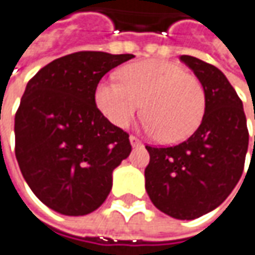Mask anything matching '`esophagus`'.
Segmentation results:
<instances>
[{
	"instance_id": "esophagus-1",
	"label": "esophagus",
	"mask_w": 255,
	"mask_h": 255,
	"mask_svg": "<svg viewBox=\"0 0 255 255\" xmlns=\"http://www.w3.org/2000/svg\"><path fill=\"white\" fill-rule=\"evenodd\" d=\"M129 140H130V145H132L133 147H137V146H140V145H142V142H140V140H139V139H137L136 136H133V134H132V136L129 137Z\"/></svg>"
}]
</instances>
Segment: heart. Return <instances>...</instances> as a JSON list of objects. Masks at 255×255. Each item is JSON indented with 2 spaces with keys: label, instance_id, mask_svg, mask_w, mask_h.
Instances as JSON below:
<instances>
[{
  "label": "heart",
  "instance_id": "1",
  "mask_svg": "<svg viewBox=\"0 0 255 255\" xmlns=\"http://www.w3.org/2000/svg\"><path fill=\"white\" fill-rule=\"evenodd\" d=\"M121 81L97 84V108L113 125L126 128L143 103L145 130L165 143H176L195 132L204 118L207 96L204 84L181 66L146 60L121 70Z\"/></svg>",
  "mask_w": 255,
  "mask_h": 255
}]
</instances>
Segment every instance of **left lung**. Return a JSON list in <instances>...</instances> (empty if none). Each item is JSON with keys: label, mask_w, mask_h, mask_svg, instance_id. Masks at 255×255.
<instances>
[{"label": "left lung", "mask_w": 255, "mask_h": 255, "mask_svg": "<svg viewBox=\"0 0 255 255\" xmlns=\"http://www.w3.org/2000/svg\"><path fill=\"white\" fill-rule=\"evenodd\" d=\"M181 60L204 84L205 113L182 143L146 146L150 160L145 186L159 211L176 220H195L221 205L238 184L249 129L243 102L223 71L192 56Z\"/></svg>", "instance_id": "left-lung-1"}]
</instances>
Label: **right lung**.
Wrapping results in <instances>:
<instances>
[{
  "label": "right lung",
  "instance_id": "add662e5",
  "mask_svg": "<svg viewBox=\"0 0 255 255\" xmlns=\"http://www.w3.org/2000/svg\"><path fill=\"white\" fill-rule=\"evenodd\" d=\"M133 54L79 51L44 66L28 82L15 113V158L43 204L63 215L97 210L113 169L132 150L129 134L97 109L100 79Z\"/></svg>",
  "mask_w": 255,
  "mask_h": 255
}]
</instances>
